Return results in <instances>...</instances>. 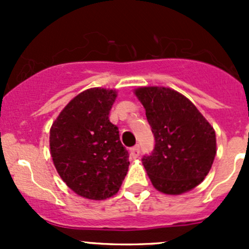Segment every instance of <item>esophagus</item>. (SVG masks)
<instances>
[{
	"label": "esophagus",
	"instance_id": "obj_1",
	"mask_svg": "<svg viewBox=\"0 0 249 249\" xmlns=\"http://www.w3.org/2000/svg\"><path fill=\"white\" fill-rule=\"evenodd\" d=\"M130 154H131L132 158H137L140 155V145L136 144L130 149Z\"/></svg>",
	"mask_w": 249,
	"mask_h": 249
}]
</instances>
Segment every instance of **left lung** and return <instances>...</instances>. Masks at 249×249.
Returning a JSON list of instances; mask_svg holds the SVG:
<instances>
[{
  "mask_svg": "<svg viewBox=\"0 0 249 249\" xmlns=\"http://www.w3.org/2000/svg\"><path fill=\"white\" fill-rule=\"evenodd\" d=\"M154 135V149L142 164L155 189L179 195L202 182L212 167L215 132L196 107L164 87L135 90Z\"/></svg>",
  "mask_w": 249,
  "mask_h": 249,
  "instance_id": "obj_1",
  "label": "left lung"
}]
</instances>
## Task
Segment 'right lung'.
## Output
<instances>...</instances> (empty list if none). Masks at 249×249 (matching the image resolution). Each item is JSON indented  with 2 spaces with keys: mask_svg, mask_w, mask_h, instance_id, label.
I'll return each instance as SVG.
<instances>
[{
  "mask_svg": "<svg viewBox=\"0 0 249 249\" xmlns=\"http://www.w3.org/2000/svg\"><path fill=\"white\" fill-rule=\"evenodd\" d=\"M115 97L113 90H85L69 102L50 129L57 173L76 194L90 200L117 194L130 165L118 126L108 118Z\"/></svg>",
  "mask_w": 249,
  "mask_h": 249,
  "instance_id": "obj_1",
  "label": "right lung"
}]
</instances>
